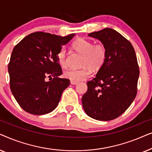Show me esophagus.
<instances>
[{"label": "esophagus", "instance_id": "esophagus-1", "mask_svg": "<svg viewBox=\"0 0 152 152\" xmlns=\"http://www.w3.org/2000/svg\"><path fill=\"white\" fill-rule=\"evenodd\" d=\"M70 84H71L72 85H77V84H78V82L71 80V81H70Z\"/></svg>", "mask_w": 152, "mask_h": 152}]
</instances>
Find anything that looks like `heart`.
I'll return each mask as SVG.
<instances>
[{
    "mask_svg": "<svg viewBox=\"0 0 152 152\" xmlns=\"http://www.w3.org/2000/svg\"><path fill=\"white\" fill-rule=\"evenodd\" d=\"M75 50L82 55L81 66H84L80 69H69L64 72V76L75 82H81L89 77L91 69L98 70L102 67L107 59V48L103 43L94 44L92 41L80 38L74 41L72 45ZM67 55L65 49L60 50L57 54V59L61 67H66L67 64Z\"/></svg>",
    "mask_w": 152,
    "mask_h": 152,
    "instance_id": "obj_1",
    "label": "heart"
}]
</instances>
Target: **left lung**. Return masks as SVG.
<instances>
[{"label": "left lung", "instance_id": "left-lung-1", "mask_svg": "<svg viewBox=\"0 0 152 152\" xmlns=\"http://www.w3.org/2000/svg\"><path fill=\"white\" fill-rule=\"evenodd\" d=\"M107 48V59L96 77L87 82L82 101L84 111L93 119L108 121L122 115L137 94L139 67L134 48L117 31L104 28L91 32Z\"/></svg>", "mask_w": 152, "mask_h": 152}]
</instances>
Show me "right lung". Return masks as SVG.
<instances>
[{
	"label": "right lung",
	"instance_id": "obj_1",
	"mask_svg": "<svg viewBox=\"0 0 152 152\" xmlns=\"http://www.w3.org/2000/svg\"><path fill=\"white\" fill-rule=\"evenodd\" d=\"M74 36L36 32L14 48L8 64L10 89L24 111L44 115L57 107L62 93L70 84L68 79L59 77L62 69L57 54ZM47 78L51 81H45Z\"/></svg>",
	"mask_w": 152,
	"mask_h": 152
}]
</instances>
